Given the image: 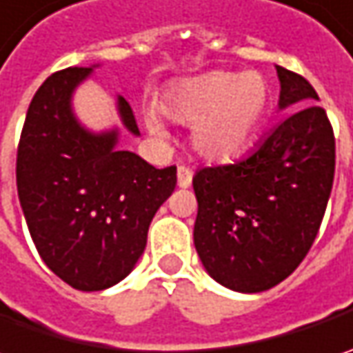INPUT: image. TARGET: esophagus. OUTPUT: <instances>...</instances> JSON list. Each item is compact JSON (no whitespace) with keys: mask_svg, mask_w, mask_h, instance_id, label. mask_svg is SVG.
<instances>
[{"mask_svg":"<svg viewBox=\"0 0 353 353\" xmlns=\"http://www.w3.org/2000/svg\"><path fill=\"white\" fill-rule=\"evenodd\" d=\"M176 181H179L181 188H188L190 183H192V170L188 169V167H179V170H176Z\"/></svg>","mask_w":353,"mask_h":353,"instance_id":"1","label":"esophagus"}]
</instances>
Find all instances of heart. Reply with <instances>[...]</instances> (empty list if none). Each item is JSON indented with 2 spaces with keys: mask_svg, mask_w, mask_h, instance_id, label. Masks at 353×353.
Segmentation results:
<instances>
[{
  "mask_svg": "<svg viewBox=\"0 0 353 353\" xmlns=\"http://www.w3.org/2000/svg\"><path fill=\"white\" fill-rule=\"evenodd\" d=\"M163 114L179 123H192V145L200 157L224 163L239 157L269 119L273 88L259 72L216 70L190 78L163 102ZM149 131L165 139L167 133L155 117Z\"/></svg>",
  "mask_w": 353,
  "mask_h": 353,
  "instance_id": "b5f03b06",
  "label": "heart"
}]
</instances>
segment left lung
<instances>
[{"instance_id":"obj_1","label":"left lung","mask_w":353,"mask_h":353,"mask_svg":"<svg viewBox=\"0 0 353 353\" xmlns=\"http://www.w3.org/2000/svg\"><path fill=\"white\" fill-rule=\"evenodd\" d=\"M279 108L289 116L250 155L194 174V248L214 281L261 292L301 265L332 192L336 141L319 94L277 66Z\"/></svg>"}]
</instances>
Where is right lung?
<instances>
[{"mask_svg":"<svg viewBox=\"0 0 353 353\" xmlns=\"http://www.w3.org/2000/svg\"><path fill=\"white\" fill-rule=\"evenodd\" d=\"M92 68L50 74L27 110L17 149V192L34 248L78 291H103L133 271L176 167L155 169L116 149L119 131L92 133L72 112V94ZM123 128L139 135L133 110L117 96Z\"/></svg>","mask_w":353,"mask_h":353,"instance_id":"obj_1","label":"right lung"}]
</instances>
